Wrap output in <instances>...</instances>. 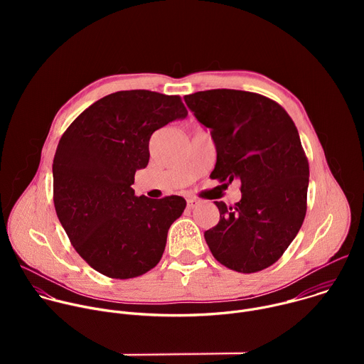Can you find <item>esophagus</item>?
Here are the masks:
<instances>
[{
  "instance_id": "34e87169",
  "label": "esophagus",
  "mask_w": 364,
  "mask_h": 364,
  "mask_svg": "<svg viewBox=\"0 0 364 364\" xmlns=\"http://www.w3.org/2000/svg\"><path fill=\"white\" fill-rule=\"evenodd\" d=\"M197 204H198L197 198H194V197L187 198V209H194V207H197Z\"/></svg>"
}]
</instances>
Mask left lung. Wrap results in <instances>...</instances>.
I'll use <instances>...</instances> for the list:
<instances>
[{
    "label": "left lung",
    "instance_id": "1",
    "mask_svg": "<svg viewBox=\"0 0 364 364\" xmlns=\"http://www.w3.org/2000/svg\"><path fill=\"white\" fill-rule=\"evenodd\" d=\"M184 100L215 139L213 178L240 180V201H215L220 220L204 239L226 268L262 271L284 255L306 213L309 166L298 129L278 102L259 93L212 89Z\"/></svg>",
    "mask_w": 364,
    "mask_h": 364
}]
</instances>
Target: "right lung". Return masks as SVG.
<instances>
[{"label":"right lung","instance_id":"obj_1","mask_svg":"<svg viewBox=\"0 0 364 364\" xmlns=\"http://www.w3.org/2000/svg\"><path fill=\"white\" fill-rule=\"evenodd\" d=\"M186 115L178 95L121 90L96 100L62 135L55 209L75 250L99 274L129 279L160 262L186 200L136 197L131 186L148 164L152 132Z\"/></svg>","mask_w":364,"mask_h":364}]
</instances>
